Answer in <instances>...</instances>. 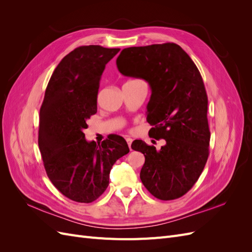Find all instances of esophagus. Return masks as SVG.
I'll use <instances>...</instances> for the list:
<instances>
[{"label":"esophagus","instance_id":"esophagus-1","mask_svg":"<svg viewBox=\"0 0 252 252\" xmlns=\"http://www.w3.org/2000/svg\"><path fill=\"white\" fill-rule=\"evenodd\" d=\"M126 142H127V144H128L129 149L131 150V143H132V139H130V138H126Z\"/></svg>","mask_w":252,"mask_h":252}]
</instances>
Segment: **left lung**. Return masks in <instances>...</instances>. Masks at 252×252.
Wrapping results in <instances>:
<instances>
[{"label": "left lung", "mask_w": 252, "mask_h": 252, "mask_svg": "<svg viewBox=\"0 0 252 252\" xmlns=\"http://www.w3.org/2000/svg\"><path fill=\"white\" fill-rule=\"evenodd\" d=\"M117 66L126 77L148 82L147 122L154 126L149 133L166 141L159 150L141 140L131 144L145 157L141 181L158 200L179 199L199 180L209 156L208 97L202 75L174 43L125 48Z\"/></svg>", "instance_id": "obj_1"}]
</instances>
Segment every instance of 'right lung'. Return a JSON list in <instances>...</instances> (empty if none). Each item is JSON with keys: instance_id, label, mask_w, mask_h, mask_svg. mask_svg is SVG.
Listing matches in <instances>:
<instances>
[{"instance_id": "right-lung-1", "label": "right lung", "mask_w": 252, "mask_h": 252, "mask_svg": "<svg viewBox=\"0 0 252 252\" xmlns=\"http://www.w3.org/2000/svg\"><path fill=\"white\" fill-rule=\"evenodd\" d=\"M119 51L100 45L75 48L59 63L45 91L39 125L43 164L52 184L74 202L91 203L101 196L113 164L129 152L120 135L96 145L83 132L96 113L105 66Z\"/></svg>"}]
</instances>
